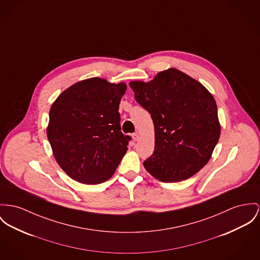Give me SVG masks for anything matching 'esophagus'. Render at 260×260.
Returning a JSON list of instances; mask_svg holds the SVG:
<instances>
[{
	"label": "esophagus",
	"instance_id": "1",
	"mask_svg": "<svg viewBox=\"0 0 260 260\" xmlns=\"http://www.w3.org/2000/svg\"><path fill=\"white\" fill-rule=\"evenodd\" d=\"M132 137H133V140H135V141H138L139 139H140V136H139V134H138V133L133 134V135H132Z\"/></svg>",
	"mask_w": 260,
	"mask_h": 260
}]
</instances>
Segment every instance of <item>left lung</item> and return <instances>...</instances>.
<instances>
[{"label":"left lung","mask_w":260,"mask_h":260,"mask_svg":"<svg viewBox=\"0 0 260 260\" xmlns=\"http://www.w3.org/2000/svg\"><path fill=\"white\" fill-rule=\"evenodd\" d=\"M129 86L154 123V151L143 162L146 171L167 183L196 174L210 160L220 139L213 95L175 68L159 72L147 83L133 81Z\"/></svg>","instance_id":"obj_1"}]
</instances>
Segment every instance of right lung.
Segmentation results:
<instances>
[{
    "label": "right lung",
    "mask_w": 260,
    "mask_h": 260,
    "mask_svg": "<svg viewBox=\"0 0 260 260\" xmlns=\"http://www.w3.org/2000/svg\"><path fill=\"white\" fill-rule=\"evenodd\" d=\"M125 90L124 83L95 77L72 85L52 104L47 139L72 179L94 185L115 173L132 140L120 132L119 105Z\"/></svg>",
    "instance_id": "obj_1"
}]
</instances>
